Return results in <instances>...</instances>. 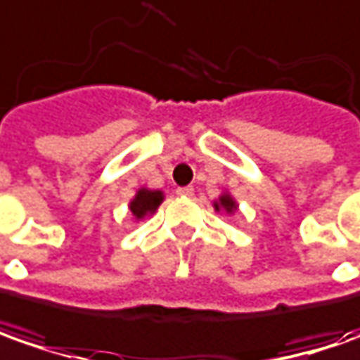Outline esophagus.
<instances>
[{
    "label": "esophagus",
    "mask_w": 360,
    "mask_h": 360,
    "mask_svg": "<svg viewBox=\"0 0 360 360\" xmlns=\"http://www.w3.org/2000/svg\"><path fill=\"white\" fill-rule=\"evenodd\" d=\"M177 195L179 197H193L195 191H193V187H177Z\"/></svg>",
    "instance_id": "esophagus-1"
}]
</instances>
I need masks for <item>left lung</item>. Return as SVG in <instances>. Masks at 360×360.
Listing matches in <instances>:
<instances>
[{
    "instance_id": "obj_1",
    "label": "left lung",
    "mask_w": 360,
    "mask_h": 360,
    "mask_svg": "<svg viewBox=\"0 0 360 360\" xmlns=\"http://www.w3.org/2000/svg\"><path fill=\"white\" fill-rule=\"evenodd\" d=\"M213 207H215V211H225V213H229V215H233V213L237 211V203H235V199L231 197L229 193H223V195L219 197V201L213 203Z\"/></svg>"
}]
</instances>
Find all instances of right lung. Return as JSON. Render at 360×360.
<instances>
[{
  "label": "right lung",
  "instance_id": "add662e5",
  "mask_svg": "<svg viewBox=\"0 0 360 360\" xmlns=\"http://www.w3.org/2000/svg\"><path fill=\"white\" fill-rule=\"evenodd\" d=\"M163 201V191H151V189H139L137 195L131 199L129 203V211L133 217L137 219H145L147 215H153L157 211V207L161 205Z\"/></svg>",
  "mask_w": 360,
  "mask_h": 360
}]
</instances>
